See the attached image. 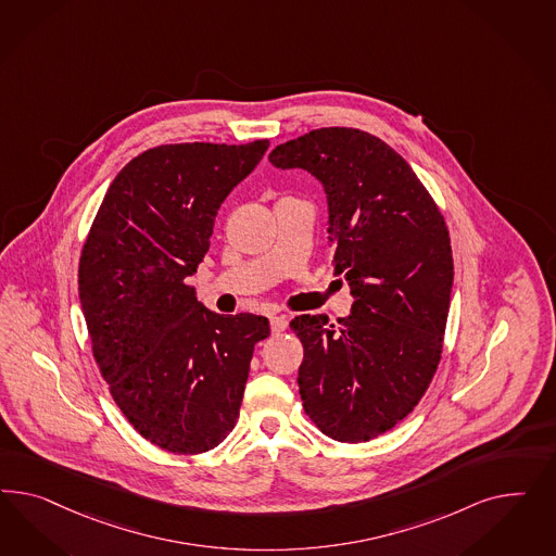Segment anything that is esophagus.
Masks as SVG:
<instances>
[{
	"label": "esophagus",
	"mask_w": 556,
	"mask_h": 556,
	"mask_svg": "<svg viewBox=\"0 0 556 556\" xmlns=\"http://www.w3.org/2000/svg\"><path fill=\"white\" fill-rule=\"evenodd\" d=\"M287 324H289L287 316H270V330H273V334H281L283 330H287Z\"/></svg>",
	"instance_id": "1"
}]
</instances>
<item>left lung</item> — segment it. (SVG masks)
<instances>
[{
	"label": "left lung",
	"mask_w": 556,
	"mask_h": 556,
	"mask_svg": "<svg viewBox=\"0 0 556 556\" xmlns=\"http://www.w3.org/2000/svg\"><path fill=\"white\" fill-rule=\"evenodd\" d=\"M269 161L320 181L334 270L354 300L346 318L289 324L303 344L305 414L326 437L367 442L404 420L434 377L455 275L446 224L404 156L369 132L312 130Z\"/></svg>",
	"instance_id": "left-lung-1"
}]
</instances>
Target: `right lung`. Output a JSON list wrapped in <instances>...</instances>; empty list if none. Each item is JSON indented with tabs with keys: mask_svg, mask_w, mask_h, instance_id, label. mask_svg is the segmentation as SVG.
<instances>
[{
	"mask_svg": "<svg viewBox=\"0 0 556 556\" xmlns=\"http://www.w3.org/2000/svg\"><path fill=\"white\" fill-rule=\"evenodd\" d=\"M269 140L163 144L138 154L108 189L79 261V300L114 402L152 444L177 455L218 446L235 428L254 344V314L218 316L195 275L219 205Z\"/></svg>",
	"mask_w": 556,
	"mask_h": 556,
	"instance_id": "right-lung-1",
	"label": "right lung"
}]
</instances>
